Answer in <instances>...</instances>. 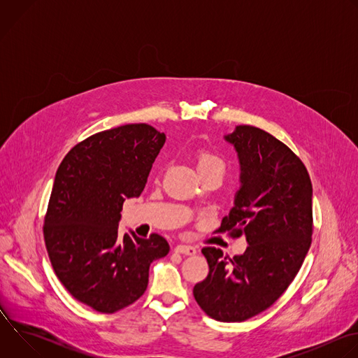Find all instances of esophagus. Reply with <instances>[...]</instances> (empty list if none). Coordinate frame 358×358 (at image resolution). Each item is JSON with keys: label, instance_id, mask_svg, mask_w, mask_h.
Returning a JSON list of instances; mask_svg holds the SVG:
<instances>
[{"label": "esophagus", "instance_id": "1", "mask_svg": "<svg viewBox=\"0 0 358 358\" xmlns=\"http://www.w3.org/2000/svg\"><path fill=\"white\" fill-rule=\"evenodd\" d=\"M174 250H176L177 253L187 255V257H192V255L196 253V249H195L194 246H189V245H177Z\"/></svg>", "mask_w": 358, "mask_h": 358}]
</instances>
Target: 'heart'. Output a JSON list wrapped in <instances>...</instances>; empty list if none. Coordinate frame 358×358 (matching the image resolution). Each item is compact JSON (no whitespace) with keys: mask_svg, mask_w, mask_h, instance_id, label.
Wrapping results in <instances>:
<instances>
[{"mask_svg":"<svg viewBox=\"0 0 358 358\" xmlns=\"http://www.w3.org/2000/svg\"><path fill=\"white\" fill-rule=\"evenodd\" d=\"M196 167L199 174H207V173H220L224 176L225 171V163L224 160L217 156L215 152L203 150L201 151L196 157Z\"/></svg>","mask_w":358,"mask_h":358,"instance_id":"obj_1","label":"heart"}]
</instances>
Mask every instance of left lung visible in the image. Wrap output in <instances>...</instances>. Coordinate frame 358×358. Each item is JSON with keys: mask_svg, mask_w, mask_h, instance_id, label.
<instances>
[{"mask_svg": "<svg viewBox=\"0 0 358 358\" xmlns=\"http://www.w3.org/2000/svg\"><path fill=\"white\" fill-rule=\"evenodd\" d=\"M241 163L235 206L217 232L245 234L248 248L232 259L202 248L210 272L194 286L199 308L238 323L266 310L293 282L312 245V181L303 162L268 131L239 124L225 136Z\"/></svg>", "mask_w": 358, "mask_h": 358, "instance_id": "obj_1", "label": "left lung"}]
</instances>
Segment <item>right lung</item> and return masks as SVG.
Segmentation results:
<instances>
[{"label": "right lung", "mask_w": 358, "mask_h": 358, "mask_svg": "<svg viewBox=\"0 0 358 358\" xmlns=\"http://www.w3.org/2000/svg\"><path fill=\"white\" fill-rule=\"evenodd\" d=\"M166 134L145 123L99 131L69 150L50 192L43 238L55 275L80 303L116 313L147 289L150 264L169 253L159 234L119 235L126 198L138 196Z\"/></svg>", "instance_id": "add662e5"}]
</instances>
